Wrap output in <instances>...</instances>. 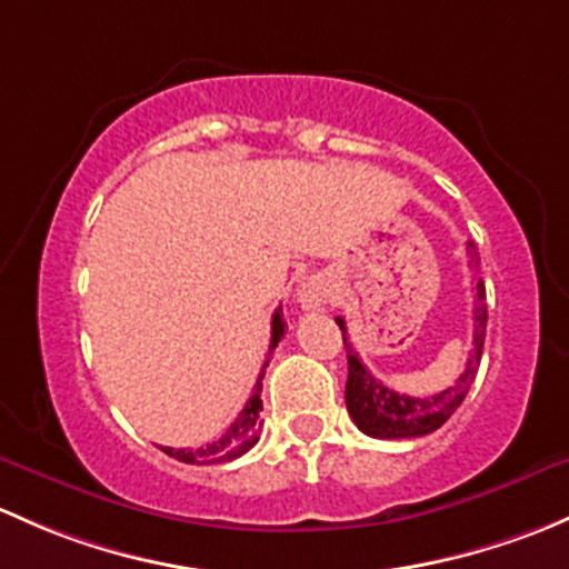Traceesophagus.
<instances>
[{"mask_svg":"<svg viewBox=\"0 0 569 569\" xmlns=\"http://www.w3.org/2000/svg\"><path fill=\"white\" fill-rule=\"evenodd\" d=\"M296 298L303 309H323L331 301V287L323 277H309L298 287Z\"/></svg>","mask_w":569,"mask_h":569,"instance_id":"34e87169","label":"esophagus"}]
</instances>
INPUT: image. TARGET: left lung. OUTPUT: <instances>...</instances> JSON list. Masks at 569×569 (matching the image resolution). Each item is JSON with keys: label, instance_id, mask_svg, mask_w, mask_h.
<instances>
[{"label": "left lung", "instance_id": "left-lung-1", "mask_svg": "<svg viewBox=\"0 0 569 569\" xmlns=\"http://www.w3.org/2000/svg\"><path fill=\"white\" fill-rule=\"evenodd\" d=\"M471 251V266H479V254L473 241H468ZM473 348L468 353L466 370L455 386L438 391L432 397H408L400 391L389 389L380 383L375 375L367 370L361 356L356 353L353 345L348 339V328L345 320L337 318L339 331H342L345 350H348V383H345V402H348L350 419L356 421L361 432L372 438H386V441H397V438H419L436 432L443 421L449 419L466 400L468 389H471L473 378H477L479 356H482L485 345V326H488V309H485V282L477 279L473 287Z\"/></svg>", "mask_w": 569, "mask_h": 569}]
</instances>
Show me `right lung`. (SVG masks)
Wrapping results in <instances>:
<instances>
[{
	"label": "right lung",
	"mask_w": 569,
	"mask_h": 569,
	"mask_svg": "<svg viewBox=\"0 0 569 569\" xmlns=\"http://www.w3.org/2000/svg\"><path fill=\"white\" fill-rule=\"evenodd\" d=\"M282 337H284V320H282V307H279L277 312H273V323H271V350L277 348ZM260 391H262V375L257 378L254 395L249 397V402H246L241 416H238V419L230 425V430H227L221 438H216L213 443L199 449L163 447V452L180 462H189V466H213V462H227V460L241 458V455L249 452V449L260 441V411H262Z\"/></svg>",
	"instance_id": "right-lung-1"
}]
</instances>
